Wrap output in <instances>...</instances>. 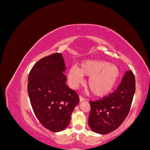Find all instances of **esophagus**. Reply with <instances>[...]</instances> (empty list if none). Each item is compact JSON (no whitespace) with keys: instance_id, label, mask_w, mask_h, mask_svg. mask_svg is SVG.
I'll list each match as a JSON object with an SVG mask.
<instances>
[{"instance_id":"obj_1","label":"esophagus","mask_w":150,"mask_h":150,"mask_svg":"<svg viewBox=\"0 0 150 150\" xmlns=\"http://www.w3.org/2000/svg\"><path fill=\"white\" fill-rule=\"evenodd\" d=\"M79 101L80 102H83L85 101V99L84 98H83L82 96H79Z\"/></svg>"}]
</instances>
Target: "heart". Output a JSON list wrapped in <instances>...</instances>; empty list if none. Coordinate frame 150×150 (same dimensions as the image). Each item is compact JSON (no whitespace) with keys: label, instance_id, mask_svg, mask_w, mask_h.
<instances>
[{"label":"heart","instance_id":"1","mask_svg":"<svg viewBox=\"0 0 150 150\" xmlns=\"http://www.w3.org/2000/svg\"><path fill=\"white\" fill-rule=\"evenodd\" d=\"M84 76H89L88 86L96 96H104L111 93L120 76L117 66L102 60H85L79 67L72 66L68 71V79L76 88L83 81Z\"/></svg>","mask_w":150,"mask_h":150}]
</instances>
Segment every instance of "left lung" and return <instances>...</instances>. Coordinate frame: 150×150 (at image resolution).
<instances>
[{
    "label": "left lung",
    "mask_w": 150,
    "mask_h": 150,
    "mask_svg": "<svg viewBox=\"0 0 150 150\" xmlns=\"http://www.w3.org/2000/svg\"><path fill=\"white\" fill-rule=\"evenodd\" d=\"M135 89L134 76L131 70L127 71L115 92L97 101H90L91 129L105 134L118 128L128 115Z\"/></svg>",
    "instance_id": "1"
}]
</instances>
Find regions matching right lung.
<instances>
[{
  "instance_id": "1",
  "label": "right lung",
  "mask_w": 150,
  "mask_h": 150,
  "mask_svg": "<svg viewBox=\"0 0 150 150\" xmlns=\"http://www.w3.org/2000/svg\"><path fill=\"white\" fill-rule=\"evenodd\" d=\"M66 69L62 54H52L36 63L28 78V91L34 114L52 132L69 125L72 112L79 102L78 94L66 83Z\"/></svg>"
}]
</instances>
